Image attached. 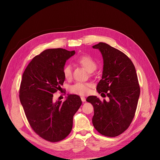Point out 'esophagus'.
I'll list each match as a JSON object with an SVG mask.
<instances>
[{"label": "esophagus", "mask_w": 160, "mask_h": 160, "mask_svg": "<svg viewBox=\"0 0 160 160\" xmlns=\"http://www.w3.org/2000/svg\"><path fill=\"white\" fill-rule=\"evenodd\" d=\"M81 100H82V102H86V98H85L84 97H81Z\"/></svg>", "instance_id": "34e87169"}]
</instances>
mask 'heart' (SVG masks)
<instances>
[{
  "instance_id": "heart-1",
  "label": "heart",
  "mask_w": 160,
  "mask_h": 160,
  "mask_svg": "<svg viewBox=\"0 0 160 160\" xmlns=\"http://www.w3.org/2000/svg\"><path fill=\"white\" fill-rule=\"evenodd\" d=\"M77 62L84 67L89 72H93L97 68V64L95 62L91 57L87 55H82L78 58ZM63 73L64 77L69 79L72 77V67L71 65H67L63 69ZM91 87V84L84 82H76L70 87V91L72 93L79 95H84L89 91V88Z\"/></svg>"
}]
</instances>
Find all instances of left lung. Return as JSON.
<instances>
[{
	"label": "left lung",
	"mask_w": 160,
	"mask_h": 160,
	"mask_svg": "<svg viewBox=\"0 0 160 160\" xmlns=\"http://www.w3.org/2000/svg\"><path fill=\"white\" fill-rule=\"evenodd\" d=\"M92 47L100 50L103 59L97 90L106 93L109 100L102 102L96 96H89L86 101L93 107L95 129L105 136L116 137L129 128L135 115L140 95L136 71L130 58L120 50L103 42Z\"/></svg>",
	"instance_id": "8db88e82"
}]
</instances>
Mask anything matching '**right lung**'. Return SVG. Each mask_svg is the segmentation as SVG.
<instances>
[{"instance_id":"right-lung-1","label":"right lung","mask_w":160,"mask_h":160,"mask_svg":"<svg viewBox=\"0 0 160 160\" xmlns=\"http://www.w3.org/2000/svg\"><path fill=\"white\" fill-rule=\"evenodd\" d=\"M75 51L50 48L34 57L25 69L20 88V100L33 131L41 137L57 142L67 137L72 128L73 116L82 104L76 95L53 102L65 78L63 69Z\"/></svg>"}]
</instances>
